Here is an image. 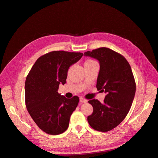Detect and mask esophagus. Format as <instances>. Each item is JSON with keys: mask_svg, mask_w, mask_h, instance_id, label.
Returning <instances> with one entry per match:
<instances>
[{"mask_svg": "<svg viewBox=\"0 0 158 158\" xmlns=\"http://www.w3.org/2000/svg\"><path fill=\"white\" fill-rule=\"evenodd\" d=\"M80 102L81 103H86L88 102V100H86V99L83 98H80Z\"/></svg>", "mask_w": 158, "mask_h": 158, "instance_id": "34e87169", "label": "esophagus"}]
</instances>
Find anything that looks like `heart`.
Here are the masks:
<instances>
[{
  "mask_svg": "<svg viewBox=\"0 0 158 158\" xmlns=\"http://www.w3.org/2000/svg\"><path fill=\"white\" fill-rule=\"evenodd\" d=\"M95 63V61H94V60H88V61L85 62V63Z\"/></svg>",
  "mask_w": 158,
  "mask_h": 158,
  "instance_id": "heart-1",
  "label": "heart"
}]
</instances>
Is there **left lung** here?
Here are the masks:
<instances>
[{
  "label": "left lung",
  "mask_w": 158,
  "mask_h": 158,
  "mask_svg": "<svg viewBox=\"0 0 158 158\" xmlns=\"http://www.w3.org/2000/svg\"><path fill=\"white\" fill-rule=\"evenodd\" d=\"M84 55L98 60L100 69L96 88L107 94L103 103L88 102L94 111L88 121L94 130L107 132L118 126L131 109L136 92V83L127 59L106 47L85 52Z\"/></svg>",
  "instance_id": "8db88e82"
}]
</instances>
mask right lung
Returning a JSON list of instances; mask_svg holds the SVG:
<instances>
[{
  "label": "right lung",
  "mask_w": 158,
  "mask_h": 158,
  "mask_svg": "<svg viewBox=\"0 0 158 158\" xmlns=\"http://www.w3.org/2000/svg\"><path fill=\"white\" fill-rule=\"evenodd\" d=\"M82 52L52 51L40 56L32 66L25 83L28 113L43 131L51 135L66 131L79 98L67 99L58 93L66 82L68 70L82 58Z\"/></svg>",
  "instance_id": "right-lung-1"
}]
</instances>
